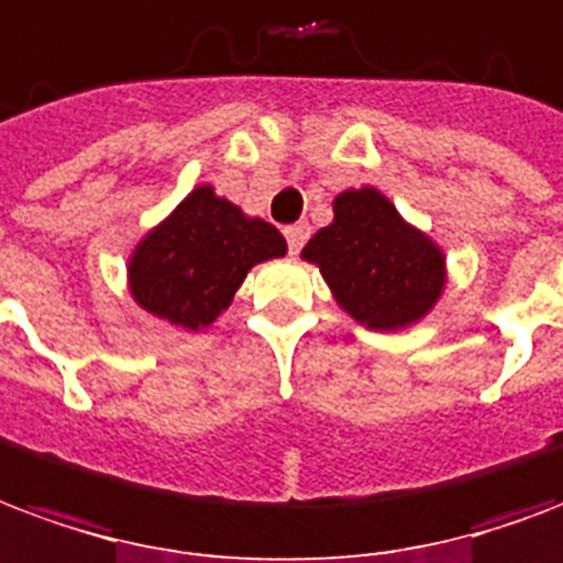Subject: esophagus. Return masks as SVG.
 Returning <instances> with one entry per match:
<instances>
[{
    "label": "esophagus",
    "instance_id": "34e87169",
    "mask_svg": "<svg viewBox=\"0 0 563 563\" xmlns=\"http://www.w3.org/2000/svg\"><path fill=\"white\" fill-rule=\"evenodd\" d=\"M307 239H310V227H307V223L286 227V244H289V253H292V256H298V253H301V247L307 244Z\"/></svg>",
    "mask_w": 563,
    "mask_h": 563
}]
</instances>
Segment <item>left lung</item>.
Segmentation results:
<instances>
[{
	"label": "left lung",
	"instance_id": "left-lung-1",
	"mask_svg": "<svg viewBox=\"0 0 563 563\" xmlns=\"http://www.w3.org/2000/svg\"><path fill=\"white\" fill-rule=\"evenodd\" d=\"M301 256L322 268L345 313L373 331L423 319L444 286L441 250L373 187L340 194L334 223L319 229Z\"/></svg>",
	"mask_w": 563,
	"mask_h": 563
}]
</instances>
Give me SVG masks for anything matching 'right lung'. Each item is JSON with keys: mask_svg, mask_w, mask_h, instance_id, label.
Instances as JSON below:
<instances>
[{"mask_svg": "<svg viewBox=\"0 0 563 563\" xmlns=\"http://www.w3.org/2000/svg\"><path fill=\"white\" fill-rule=\"evenodd\" d=\"M283 253L286 239L277 227L247 218L202 185L140 241L128 277L143 310L199 331L227 310L256 262Z\"/></svg>", "mask_w": 563, "mask_h": 563, "instance_id": "right-lung-1", "label": "right lung"}]
</instances>
